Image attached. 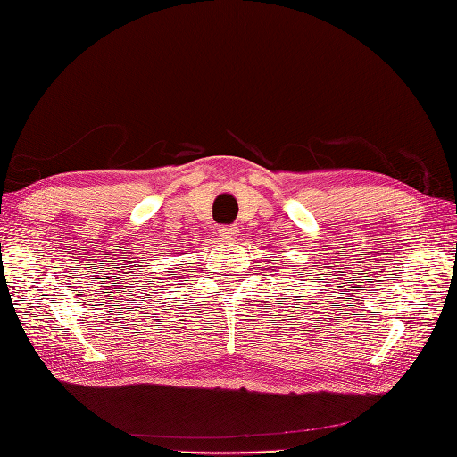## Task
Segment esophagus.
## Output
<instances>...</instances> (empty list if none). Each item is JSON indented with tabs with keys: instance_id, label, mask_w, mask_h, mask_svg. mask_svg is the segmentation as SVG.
Segmentation results:
<instances>
[{
	"instance_id": "esophagus-1",
	"label": "esophagus",
	"mask_w": 457,
	"mask_h": 457,
	"mask_svg": "<svg viewBox=\"0 0 457 457\" xmlns=\"http://www.w3.org/2000/svg\"><path fill=\"white\" fill-rule=\"evenodd\" d=\"M238 227H234V225H223V227H219V237H223V238H227V240H234V238H238Z\"/></svg>"
}]
</instances>
